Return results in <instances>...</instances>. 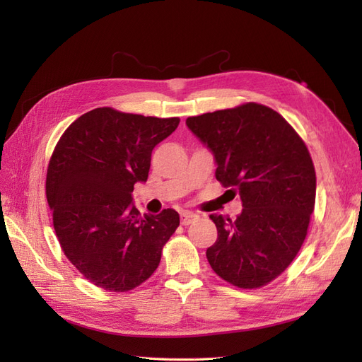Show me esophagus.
<instances>
[{"label":"esophagus","instance_id":"34e87169","mask_svg":"<svg viewBox=\"0 0 362 362\" xmlns=\"http://www.w3.org/2000/svg\"><path fill=\"white\" fill-rule=\"evenodd\" d=\"M196 218H198V216L193 214V213H189V211L181 213V223H182L184 226H187V225L193 223V222L196 221Z\"/></svg>","mask_w":362,"mask_h":362}]
</instances>
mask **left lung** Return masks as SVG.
<instances>
[{
	"label": "left lung",
	"mask_w": 362,
	"mask_h": 362,
	"mask_svg": "<svg viewBox=\"0 0 362 362\" xmlns=\"http://www.w3.org/2000/svg\"><path fill=\"white\" fill-rule=\"evenodd\" d=\"M185 124L213 151L216 180L243 202L235 221L210 216L217 240L206 259L234 287H264L291 264L308 234L315 204L310 151L278 112L257 103L190 116Z\"/></svg>",
	"instance_id": "obj_1"
}]
</instances>
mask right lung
I'll return each mask as SVG.
<instances>
[{"label": "right lung", "instance_id": "obj_1", "mask_svg": "<svg viewBox=\"0 0 362 362\" xmlns=\"http://www.w3.org/2000/svg\"><path fill=\"white\" fill-rule=\"evenodd\" d=\"M178 124L100 107L74 120L54 148L45 184L54 231L93 286L124 293L157 270L180 214L140 216L131 192L148 180L152 149Z\"/></svg>", "mask_w": 362, "mask_h": 362}]
</instances>
